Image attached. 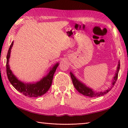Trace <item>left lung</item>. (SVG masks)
<instances>
[{
    "instance_id": "left-lung-1",
    "label": "left lung",
    "mask_w": 128,
    "mask_h": 128,
    "mask_svg": "<svg viewBox=\"0 0 128 128\" xmlns=\"http://www.w3.org/2000/svg\"><path fill=\"white\" fill-rule=\"evenodd\" d=\"M120 69V62H119V64L118 65L117 69H116V74L114 77L113 78V80L112 81V85L110 87V88H108V89L104 91H100V92H97V91H94L93 90L89 88L88 87H87L85 84L82 83L79 80H78L76 78L74 75L72 74V72H70V76H71V78L72 81L73 85H74L75 88L77 90L78 92H80V94H82L84 96H88L89 97H99V96H102L103 95L107 94L108 92H109L111 89H112L114 84H116V80L118 78V72L119 70Z\"/></svg>"
}]
</instances>
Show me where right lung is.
Masks as SVG:
<instances>
[{"instance_id": "add662e5", "label": "right lung", "mask_w": 128, "mask_h": 128, "mask_svg": "<svg viewBox=\"0 0 128 128\" xmlns=\"http://www.w3.org/2000/svg\"><path fill=\"white\" fill-rule=\"evenodd\" d=\"M13 42L11 44L6 56V74L11 84L14 88L26 96L30 97H37L42 96L47 92L50 89L52 83L53 75L59 63H56L52 68L48 74L43 78L40 81L34 84H25L19 81L15 76L12 74L10 70L9 62L10 56V52L13 46Z\"/></svg>"}]
</instances>
